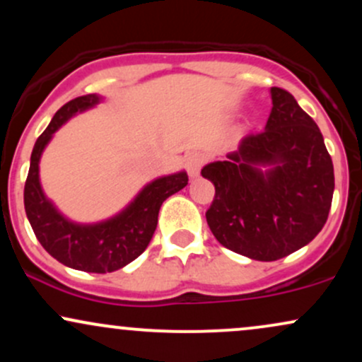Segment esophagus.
I'll list each match as a JSON object with an SVG mask.
<instances>
[{"label":"esophagus","mask_w":362,"mask_h":362,"mask_svg":"<svg viewBox=\"0 0 362 362\" xmlns=\"http://www.w3.org/2000/svg\"><path fill=\"white\" fill-rule=\"evenodd\" d=\"M206 163V156L204 153H199V151H194V153H189L185 158V168L187 172H189L190 178H195L199 177V172H201L202 165Z\"/></svg>","instance_id":"34e87169"}]
</instances>
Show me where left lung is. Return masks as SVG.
Here are the masks:
<instances>
[{
	"label": "left lung",
	"mask_w": 362,
	"mask_h": 362,
	"mask_svg": "<svg viewBox=\"0 0 362 362\" xmlns=\"http://www.w3.org/2000/svg\"><path fill=\"white\" fill-rule=\"evenodd\" d=\"M264 131L226 160L201 170L214 184L207 224L223 247L260 262L300 250L322 231L334 195V165L315 120L289 91L272 86Z\"/></svg>",
	"instance_id": "1"
}]
</instances>
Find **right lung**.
Returning a JSON list of instances; mask_svg holds the SVG:
<instances>
[{
	"label": "right lung",
	"instance_id": "add662e5",
	"mask_svg": "<svg viewBox=\"0 0 362 362\" xmlns=\"http://www.w3.org/2000/svg\"><path fill=\"white\" fill-rule=\"evenodd\" d=\"M102 100L97 93L83 95L56 112L32 149L30 168L23 190L25 213L45 252L66 267L97 274L119 271L138 259L151 242L161 204L189 182L184 170L158 177L144 185L120 213L103 221L83 224L66 218L51 199H47L40 185V156L62 124L78 112L93 109Z\"/></svg>",
	"mask_w": 362,
	"mask_h": 362
}]
</instances>
